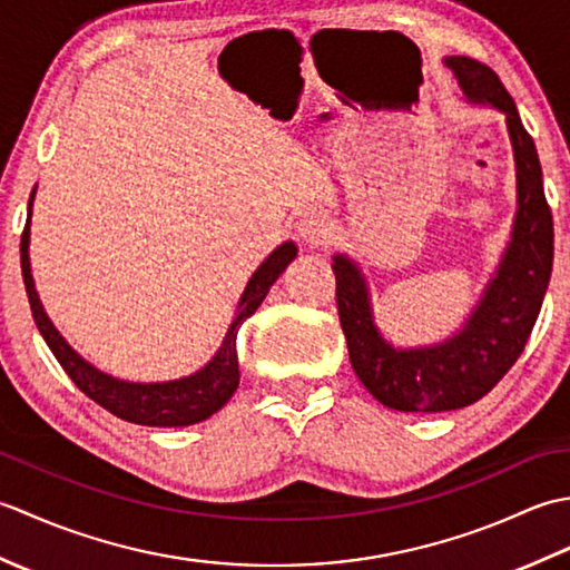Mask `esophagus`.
Returning <instances> with one entry per match:
<instances>
[{
    "label": "esophagus",
    "instance_id": "obj_1",
    "mask_svg": "<svg viewBox=\"0 0 570 570\" xmlns=\"http://www.w3.org/2000/svg\"><path fill=\"white\" fill-rule=\"evenodd\" d=\"M296 229H298V235L304 237L306 242H321L325 237V233H328V217H325L316 208L304 210V213L298 215Z\"/></svg>",
    "mask_w": 570,
    "mask_h": 570
}]
</instances>
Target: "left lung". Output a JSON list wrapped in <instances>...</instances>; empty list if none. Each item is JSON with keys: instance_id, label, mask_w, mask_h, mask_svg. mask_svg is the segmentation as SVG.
Masks as SVG:
<instances>
[{"instance_id": "8db88e82", "label": "left lung", "mask_w": 570, "mask_h": 570, "mask_svg": "<svg viewBox=\"0 0 570 570\" xmlns=\"http://www.w3.org/2000/svg\"><path fill=\"white\" fill-rule=\"evenodd\" d=\"M472 102H488L507 117L517 164V220L510 247L465 328L433 347L396 350L372 321L365 278L335 254V301L353 370L380 404L394 411L435 414L475 404L522 355L539 318L553 266V217L543 196L541 164L517 105L498 72L468 56L445 58Z\"/></svg>"}]
</instances>
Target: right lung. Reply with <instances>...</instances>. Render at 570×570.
<instances>
[{"mask_svg": "<svg viewBox=\"0 0 570 570\" xmlns=\"http://www.w3.org/2000/svg\"><path fill=\"white\" fill-rule=\"evenodd\" d=\"M31 200L29 198V217L21 233V276L23 286H27L31 316L36 321V328L43 335L46 345L51 347V353L60 362V367L68 372V377L76 382L78 390L90 396L95 404L110 411L117 419H125L131 423H141V426H190L210 419L215 411H220L227 399L235 394L239 384V365H237V331L254 311L259 308L264 296L269 294L272 284L278 278L292 259L296 257V247L292 242H286L278 249H274L245 288V294L239 298V311L229 325V331L223 341V347L217 350V355L205 365L200 372L190 374V377L164 382V384H131L119 382L115 377L98 372L92 365H88L76 350L58 335L53 323L48 321L43 313V306L39 301V294L33 288L31 278V264H29V223H31Z\"/></svg>", "mask_w": 570, "mask_h": 570, "instance_id": "1", "label": "right lung"}]
</instances>
